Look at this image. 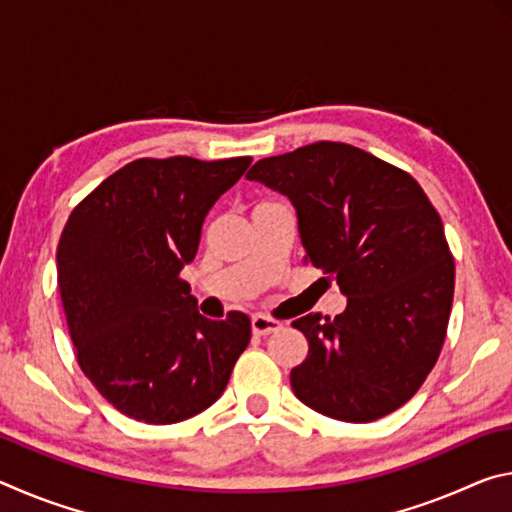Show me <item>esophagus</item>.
Segmentation results:
<instances>
[{"instance_id": "obj_1", "label": "esophagus", "mask_w": 512, "mask_h": 512, "mask_svg": "<svg viewBox=\"0 0 512 512\" xmlns=\"http://www.w3.org/2000/svg\"><path fill=\"white\" fill-rule=\"evenodd\" d=\"M250 327H253V334L268 336V334L277 332V329L282 327V323H280V320H275V318L257 314V316H253V320H250Z\"/></svg>"}]
</instances>
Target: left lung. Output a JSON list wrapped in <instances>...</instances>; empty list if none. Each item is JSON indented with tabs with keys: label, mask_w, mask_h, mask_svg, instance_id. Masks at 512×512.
<instances>
[{
	"label": "left lung",
	"mask_w": 512,
	"mask_h": 512,
	"mask_svg": "<svg viewBox=\"0 0 512 512\" xmlns=\"http://www.w3.org/2000/svg\"><path fill=\"white\" fill-rule=\"evenodd\" d=\"M246 178L289 198L305 259L348 298L336 318L293 320L309 341L291 370L293 393L343 422L400 409L436 366L454 298V259L427 194L409 173L341 142L264 158Z\"/></svg>",
	"instance_id": "obj_1"
}]
</instances>
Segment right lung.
Masks as SVG:
<instances>
[{"label":"right lung","mask_w":512,"mask_h":512,"mask_svg":"<svg viewBox=\"0 0 512 512\" xmlns=\"http://www.w3.org/2000/svg\"><path fill=\"white\" fill-rule=\"evenodd\" d=\"M253 158L135 160L69 214L58 289L76 359L128 418L173 424L219 400L250 341V318L198 314L180 271L207 212Z\"/></svg>","instance_id":"add662e5"}]
</instances>
